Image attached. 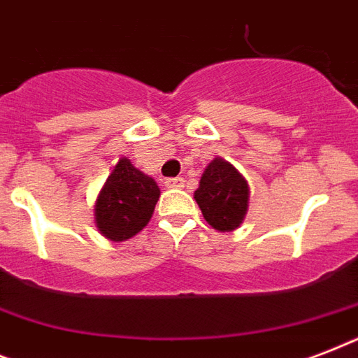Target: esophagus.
Returning a JSON list of instances; mask_svg holds the SVG:
<instances>
[{
  "label": "esophagus",
  "instance_id": "obj_1",
  "mask_svg": "<svg viewBox=\"0 0 358 358\" xmlns=\"http://www.w3.org/2000/svg\"><path fill=\"white\" fill-rule=\"evenodd\" d=\"M165 187H169V189H178V187H184V178H167L165 180Z\"/></svg>",
  "mask_w": 358,
  "mask_h": 358
}]
</instances>
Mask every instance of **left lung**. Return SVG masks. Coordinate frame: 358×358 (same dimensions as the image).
Instances as JSON below:
<instances>
[{
  "mask_svg": "<svg viewBox=\"0 0 358 358\" xmlns=\"http://www.w3.org/2000/svg\"><path fill=\"white\" fill-rule=\"evenodd\" d=\"M195 201L202 215L219 232H232L241 224L249 206V185L230 163L215 157L206 167Z\"/></svg>",
  "mask_w": 358,
  "mask_h": 358,
  "instance_id": "left-lung-1",
  "label": "left lung"
}]
</instances>
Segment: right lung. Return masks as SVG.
I'll list each match as a JSON object with an SVG mask.
<instances>
[{"instance_id":"1","label":"right lung","mask_w":358,"mask_h":358,"mask_svg":"<svg viewBox=\"0 0 358 358\" xmlns=\"http://www.w3.org/2000/svg\"><path fill=\"white\" fill-rule=\"evenodd\" d=\"M157 199L156 182L122 157L98 195L94 208L98 230L111 241L134 238L148 224Z\"/></svg>"}]
</instances>
